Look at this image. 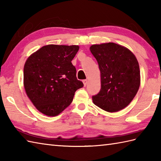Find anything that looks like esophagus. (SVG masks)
<instances>
[{"label": "esophagus", "mask_w": 161, "mask_h": 161, "mask_svg": "<svg viewBox=\"0 0 161 161\" xmlns=\"http://www.w3.org/2000/svg\"><path fill=\"white\" fill-rule=\"evenodd\" d=\"M82 81H83V83H84V86H86V84H87V80H84Z\"/></svg>", "instance_id": "obj_1"}]
</instances>
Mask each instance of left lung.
Returning <instances> with one entry per match:
<instances>
[{
  "label": "left lung",
  "instance_id": "8db88e82",
  "mask_svg": "<svg viewBox=\"0 0 161 161\" xmlns=\"http://www.w3.org/2000/svg\"><path fill=\"white\" fill-rule=\"evenodd\" d=\"M101 74V89L93 95V103L108 112L125 108L136 96L141 84L138 60L126 47L114 43L90 47Z\"/></svg>",
  "mask_w": 161,
  "mask_h": 161
}]
</instances>
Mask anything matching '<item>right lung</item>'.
Masks as SVG:
<instances>
[{
	"label": "right lung",
	"mask_w": 161,
	"mask_h": 161,
	"mask_svg": "<svg viewBox=\"0 0 161 161\" xmlns=\"http://www.w3.org/2000/svg\"><path fill=\"white\" fill-rule=\"evenodd\" d=\"M78 46L47 45L31 54L23 68L24 88L42 114L56 116L69 106L75 91L84 86L71 63Z\"/></svg>",
	"instance_id": "add662e5"
}]
</instances>
